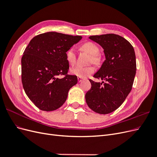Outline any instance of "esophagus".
Masks as SVG:
<instances>
[{"instance_id":"esophagus-1","label":"esophagus","mask_w":157,"mask_h":157,"mask_svg":"<svg viewBox=\"0 0 157 157\" xmlns=\"http://www.w3.org/2000/svg\"><path fill=\"white\" fill-rule=\"evenodd\" d=\"M77 78H78V81L79 82H81L82 80H83V78H81V77H78Z\"/></svg>"}]
</instances>
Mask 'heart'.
<instances>
[{
	"instance_id": "obj_1",
	"label": "heart",
	"mask_w": 157,
	"mask_h": 157,
	"mask_svg": "<svg viewBox=\"0 0 157 157\" xmlns=\"http://www.w3.org/2000/svg\"><path fill=\"white\" fill-rule=\"evenodd\" d=\"M81 50L86 52L90 55L89 59V63H92L94 64H98L100 62V55H99V47L92 42H86L82 44L80 46ZM65 58L67 62L73 65L75 64L77 61V56H76L75 50L73 47H71L65 52ZM95 69L92 65L87 66V67H80L77 66L71 70V73L77 76L78 77L85 78L88 75L94 72Z\"/></svg>"
}]
</instances>
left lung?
Returning <instances> with one entry per match:
<instances>
[{
	"mask_svg": "<svg viewBox=\"0 0 157 157\" xmlns=\"http://www.w3.org/2000/svg\"><path fill=\"white\" fill-rule=\"evenodd\" d=\"M89 39L101 46L106 59L94 77L92 86L85 95L88 106L97 113L109 114L115 111L130 92L136 73L134 49L124 38L115 34L93 35Z\"/></svg>",
	"mask_w": 157,
	"mask_h": 157,
	"instance_id": "1",
	"label": "left lung"
}]
</instances>
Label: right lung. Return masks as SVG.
Masks as SVG:
<instances>
[{"label":"right lung","mask_w":157,"mask_h":157,"mask_svg":"<svg viewBox=\"0 0 157 157\" xmlns=\"http://www.w3.org/2000/svg\"><path fill=\"white\" fill-rule=\"evenodd\" d=\"M82 39L57 32L33 37L21 58V82L30 100L42 111H52L63 105L77 77L68 75L65 52ZM62 75L64 77L59 78Z\"/></svg>","instance_id":"add662e5"}]
</instances>
